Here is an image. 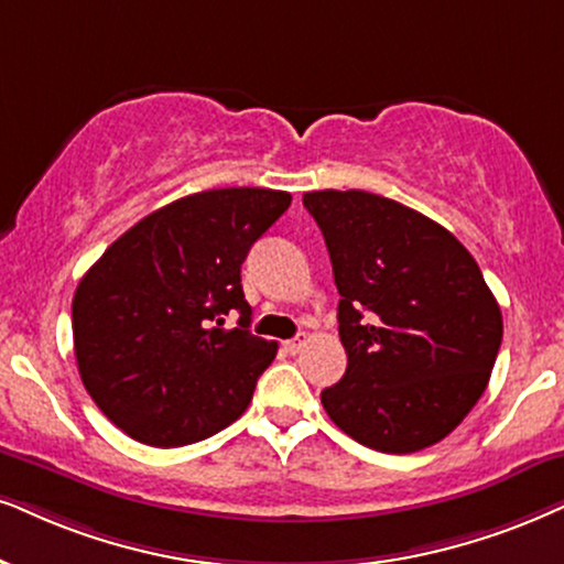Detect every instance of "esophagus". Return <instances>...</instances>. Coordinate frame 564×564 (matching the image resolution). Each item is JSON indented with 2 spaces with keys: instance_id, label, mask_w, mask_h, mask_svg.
<instances>
[{
  "instance_id": "1",
  "label": "esophagus",
  "mask_w": 564,
  "mask_h": 564,
  "mask_svg": "<svg viewBox=\"0 0 564 564\" xmlns=\"http://www.w3.org/2000/svg\"><path fill=\"white\" fill-rule=\"evenodd\" d=\"M304 346H306V335H299V338H294V340H286V344H283V351L294 356V354L302 351Z\"/></svg>"
}]
</instances>
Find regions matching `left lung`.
I'll return each mask as SVG.
<instances>
[{"instance_id": "obj_1", "label": "left lung", "mask_w": 564, "mask_h": 564, "mask_svg": "<svg viewBox=\"0 0 564 564\" xmlns=\"http://www.w3.org/2000/svg\"><path fill=\"white\" fill-rule=\"evenodd\" d=\"M338 286L346 375L323 405L380 453L445 440L487 390L502 312L466 247L432 218L361 189L306 192Z\"/></svg>"}]
</instances>
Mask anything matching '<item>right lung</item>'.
<instances>
[{"instance_id":"add662e5","label":"right lung","mask_w":564,"mask_h":564,"mask_svg":"<svg viewBox=\"0 0 564 564\" xmlns=\"http://www.w3.org/2000/svg\"><path fill=\"white\" fill-rule=\"evenodd\" d=\"M289 205V192L260 187L174 199L124 231L77 283V369L132 440L182 447L245 413L278 344L249 333L241 262ZM229 311L240 312L237 328L223 327Z\"/></svg>"}]
</instances>
